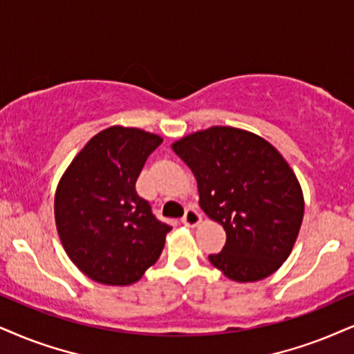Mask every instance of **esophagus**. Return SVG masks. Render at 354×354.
<instances>
[{"mask_svg":"<svg viewBox=\"0 0 354 354\" xmlns=\"http://www.w3.org/2000/svg\"><path fill=\"white\" fill-rule=\"evenodd\" d=\"M182 223L185 226H189V228H195V226H198L202 223V215L195 210V208H189V210L185 212L184 218H182Z\"/></svg>","mask_w":354,"mask_h":354,"instance_id":"1","label":"esophagus"}]
</instances>
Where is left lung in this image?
<instances>
[{
  "label": "left lung",
  "mask_w": 354,
  "mask_h": 354,
  "mask_svg": "<svg viewBox=\"0 0 354 354\" xmlns=\"http://www.w3.org/2000/svg\"><path fill=\"white\" fill-rule=\"evenodd\" d=\"M172 149L197 178L200 207L226 231L208 259L236 282L266 279L283 264L304 220V194L276 147L231 126L187 134Z\"/></svg>",
  "instance_id": "1"
}]
</instances>
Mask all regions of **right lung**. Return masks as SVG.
<instances>
[{
  "label": "right lung",
  "instance_id": "right-lung-1",
  "mask_svg": "<svg viewBox=\"0 0 354 354\" xmlns=\"http://www.w3.org/2000/svg\"><path fill=\"white\" fill-rule=\"evenodd\" d=\"M162 138L110 126L73 157L55 190L57 233L91 281L131 286L159 259L170 230L136 194V180Z\"/></svg>",
  "mask_w": 354,
  "mask_h": 354
}]
</instances>
